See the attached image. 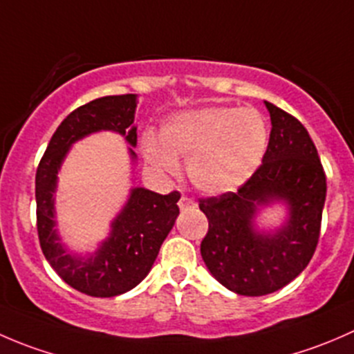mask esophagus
I'll return each instance as SVG.
<instances>
[{
    "label": "esophagus",
    "instance_id": "34e87169",
    "mask_svg": "<svg viewBox=\"0 0 354 354\" xmlns=\"http://www.w3.org/2000/svg\"><path fill=\"white\" fill-rule=\"evenodd\" d=\"M178 205H180V209L181 210H188V209H194L195 207V202L192 198H188V197H181L180 198V202H178Z\"/></svg>",
    "mask_w": 354,
    "mask_h": 354
}]
</instances>
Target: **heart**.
<instances>
[{"mask_svg": "<svg viewBox=\"0 0 354 354\" xmlns=\"http://www.w3.org/2000/svg\"><path fill=\"white\" fill-rule=\"evenodd\" d=\"M269 127L260 111L233 106L185 111L162 124L159 140L145 135L142 151L157 171L174 174L188 159V178L203 194L219 195L245 185L262 164Z\"/></svg>", "mask_w": 354, "mask_h": 354, "instance_id": "obj_1", "label": "heart"}]
</instances>
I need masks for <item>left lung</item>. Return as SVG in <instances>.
<instances>
[{"label": "left lung", "mask_w": 354, "mask_h": 354, "mask_svg": "<svg viewBox=\"0 0 354 354\" xmlns=\"http://www.w3.org/2000/svg\"><path fill=\"white\" fill-rule=\"evenodd\" d=\"M269 145L259 169L236 192L198 200L209 219L200 243L207 269L223 286L263 296L291 283L308 266L320 236L326 173L315 144L295 116L266 101ZM288 203L287 224L274 235L252 226L259 206Z\"/></svg>", "instance_id": "obj_1"}]
</instances>
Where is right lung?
<instances>
[{
	"instance_id": "obj_1",
	"label": "right lung",
	"mask_w": 354,
	"mask_h": 354,
	"mask_svg": "<svg viewBox=\"0 0 354 354\" xmlns=\"http://www.w3.org/2000/svg\"><path fill=\"white\" fill-rule=\"evenodd\" d=\"M137 95H106L80 106L62 121L49 140L35 173L37 234L42 253L58 276L77 291L97 298L123 295L144 281L154 266L160 245L173 230L181 195L133 188L123 210L111 224V234L91 257L70 255L56 231L55 192L58 171L71 144L94 131L111 130L137 145L133 127ZM135 159L133 149H130Z\"/></svg>"
}]
</instances>
